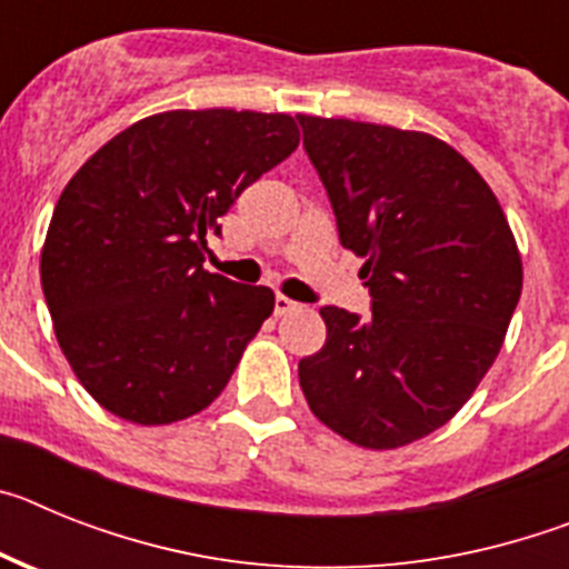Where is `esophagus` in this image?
Masks as SVG:
<instances>
[{"label": "esophagus", "mask_w": 569, "mask_h": 569, "mask_svg": "<svg viewBox=\"0 0 569 569\" xmlns=\"http://www.w3.org/2000/svg\"><path fill=\"white\" fill-rule=\"evenodd\" d=\"M293 310H299V301L288 299V296H276V316H288L293 313Z\"/></svg>", "instance_id": "obj_1"}]
</instances>
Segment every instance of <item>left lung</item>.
<instances>
[{
  "instance_id": "1",
  "label": "left lung",
  "mask_w": 569,
  "mask_h": 569,
  "mask_svg": "<svg viewBox=\"0 0 569 569\" xmlns=\"http://www.w3.org/2000/svg\"><path fill=\"white\" fill-rule=\"evenodd\" d=\"M296 119L373 296L365 321L319 310L328 339L299 361L301 393L341 439L396 450L453 419L492 367L525 281L519 244L490 184L436 136Z\"/></svg>"
}]
</instances>
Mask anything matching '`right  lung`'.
<instances>
[{"instance_id": "right-lung-1", "label": "right lung", "mask_w": 569, "mask_h": 569, "mask_svg": "<svg viewBox=\"0 0 569 569\" xmlns=\"http://www.w3.org/2000/svg\"><path fill=\"white\" fill-rule=\"evenodd\" d=\"M296 148L288 113L164 110L64 184L39 273L64 359L104 410L159 427L222 393L276 296L204 270V236Z\"/></svg>"}]
</instances>
